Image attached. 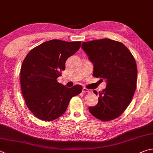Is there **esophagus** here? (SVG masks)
<instances>
[{
    "mask_svg": "<svg viewBox=\"0 0 153 153\" xmlns=\"http://www.w3.org/2000/svg\"><path fill=\"white\" fill-rule=\"evenodd\" d=\"M82 91H83V92L91 93V90H88V89L85 88H83V89H82Z\"/></svg>",
    "mask_w": 153,
    "mask_h": 153,
    "instance_id": "1",
    "label": "esophagus"
}]
</instances>
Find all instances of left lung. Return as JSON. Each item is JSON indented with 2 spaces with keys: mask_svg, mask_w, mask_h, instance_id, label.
Wrapping results in <instances>:
<instances>
[{
  "mask_svg": "<svg viewBox=\"0 0 153 153\" xmlns=\"http://www.w3.org/2000/svg\"><path fill=\"white\" fill-rule=\"evenodd\" d=\"M82 48L93 63V76L106 82V88L99 92L98 103L89 107V111L99 120H114L126 109L134 94L137 78L134 58L124 44L109 39L83 42Z\"/></svg>",
  "mask_w": 153,
  "mask_h": 153,
  "instance_id": "left-lung-1",
  "label": "left lung"
}]
</instances>
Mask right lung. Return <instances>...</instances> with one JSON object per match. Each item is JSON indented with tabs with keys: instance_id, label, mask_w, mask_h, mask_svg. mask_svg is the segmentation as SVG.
Masks as SVG:
<instances>
[{
	"instance_id": "right-lung-1",
	"label": "right lung",
	"mask_w": 153,
	"mask_h": 153,
	"mask_svg": "<svg viewBox=\"0 0 153 153\" xmlns=\"http://www.w3.org/2000/svg\"><path fill=\"white\" fill-rule=\"evenodd\" d=\"M80 41L53 39L30 50L21 69V87L27 106L36 117L51 121L65 113L73 96L82 92V86L72 88L57 82L65 70L68 57L80 48Z\"/></svg>"
}]
</instances>
